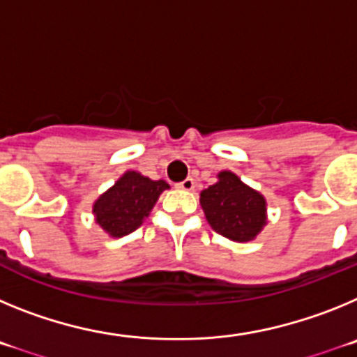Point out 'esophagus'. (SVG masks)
<instances>
[{
	"label": "esophagus",
	"instance_id": "obj_1",
	"mask_svg": "<svg viewBox=\"0 0 357 357\" xmlns=\"http://www.w3.org/2000/svg\"><path fill=\"white\" fill-rule=\"evenodd\" d=\"M178 188L181 189H184V191H193L195 189V181L193 178H191V176H188V178H185V181H182V182H178Z\"/></svg>",
	"mask_w": 357,
	"mask_h": 357
}]
</instances>
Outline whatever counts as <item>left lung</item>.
Wrapping results in <instances>:
<instances>
[{"label":"left lung","instance_id":"1","mask_svg":"<svg viewBox=\"0 0 357 357\" xmlns=\"http://www.w3.org/2000/svg\"><path fill=\"white\" fill-rule=\"evenodd\" d=\"M200 204L213 230L232 241H252L266 225L264 197L232 172L218 173L216 184L200 193Z\"/></svg>","mask_w":357,"mask_h":357}]
</instances>
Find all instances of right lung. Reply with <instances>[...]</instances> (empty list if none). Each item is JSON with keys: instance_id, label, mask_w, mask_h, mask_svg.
Instances as JSON below:
<instances>
[{"instance_id": "obj_1", "label": "right lung", "mask_w": 357, "mask_h": 357, "mask_svg": "<svg viewBox=\"0 0 357 357\" xmlns=\"http://www.w3.org/2000/svg\"><path fill=\"white\" fill-rule=\"evenodd\" d=\"M164 189H169L164 181H151L137 172L123 173L116 184L94 202L96 223L112 238L130 234L148 218Z\"/></svg>"}]
</instances>
